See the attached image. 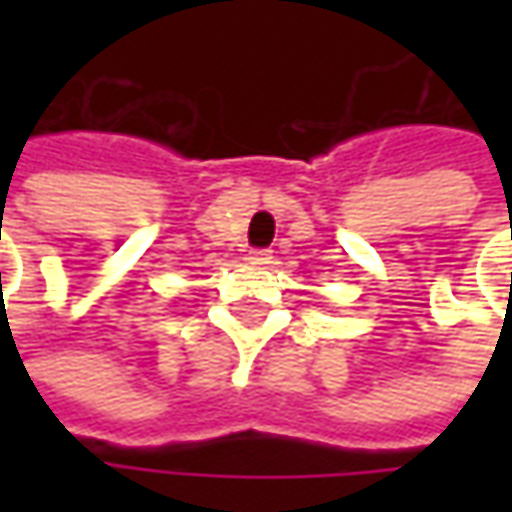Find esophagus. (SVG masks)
Here are the masks:
<instances>
[{"instance_id": "obj_1", "label": "esophagus", "mask_w": 512, "mask_h": 512, "mask_svg": "<svg viewBox=\"0 0 512 512\" xmlns=\"http://www.w3.org/2000/svg\"><path fill=\"white\" fill-rule=\"evenodd\" d=\"M270 259H273L270 250H250V253H247V262H250V265H267Z\"/></svg>"}]
</instances>
